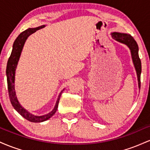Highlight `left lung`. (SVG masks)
I'll return each instance as SVG.
<instances>
[{
  "instance_id": "left-lung-1",
  "label": "left lung",
  "mask_w": 150,
  "mask_h": 150,
  "mask_svg": "<svg viewBox=\"0 0 150 150\" xmlns=\"http://www.w3.org/2000/svg\"><path fill=\"white\" fill-rule=\"evenodd\" d=\"M112 37L114 39H116V41H118V42L126 44L130 48V51H131L132 61H133L134 65H135L136 72H137L139 88H140V75L141 71H142V66H141V61L140 58H139V49L137 42H135V40L132 36L126 34L113 32V33H112Z\"/></svg>"
}]
</instances>
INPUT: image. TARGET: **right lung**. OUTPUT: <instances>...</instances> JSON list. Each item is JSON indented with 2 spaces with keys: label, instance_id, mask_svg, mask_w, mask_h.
Instances as JSON below:
<instances>
[{
  "label": "right lung",
  "instance_id": "add662e5",
  "mask_svg": "<svg viewBox=\"0 0 150 150\" xmlns=\"http://www.w3.org/2000/svg\"><path fill=\"white\" fill-rule=\"evenodd\" d=\"M44 27V25H42L40 27H36V28H29L22 32L20 35L17 37L15 39L14 44H13V50H12L11 54L8 59V63H7V68H6V75H7V82H8V94H9V97L10 102L18 112L23 116L25 119L34 123H40V122L45 121L51 118L55 114L58 109V103H59V99L61 97V93L59 94L58 98V100L56 101V106L51 112H50L48 114L44 115L42 116H36L34 115L31 114L25 110L23 107H22L21 105L18 102V99H17L16 94H15V70H16L17 65H18L19 58H20V54H21L22 48H23L24 44L26 39L30 34L34 33L37 30H40V29Z\"/></svg>",
  "mask_w": 150,
  "mask_h": 150
}]
</instances>
